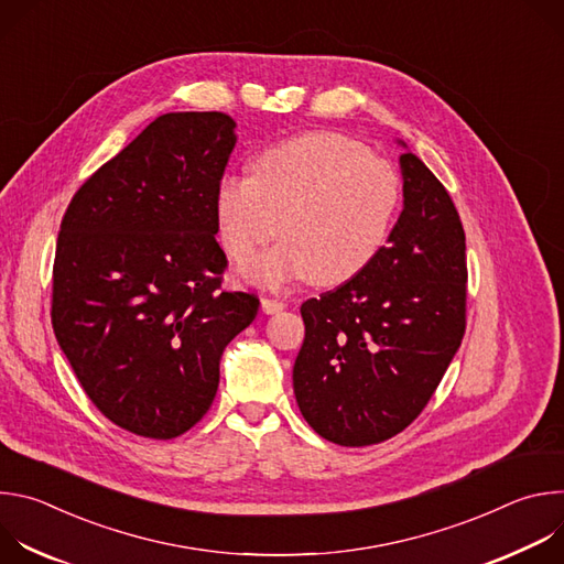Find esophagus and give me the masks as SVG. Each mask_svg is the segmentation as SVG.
Wrapping results in <instances>:
<instances>
[{
	"label": "esophagus",
	"mask_w": 564,
	"mask_h": 564,
	"mask_svg": "<svg viewBox=\"0 0 564 564\" xmlns=\"http://www.w3.org/2000/svg\"><path fill=\"white\" fill-rule=\"evenodd\" d=\"M261 310H263L265 314H279V312H283V310H285V303H283V301H279V299L263 296V299H261Z\"/></svg>",
	"instance_id": "esophagus-1"
}]
</instances>
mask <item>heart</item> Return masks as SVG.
Segmentation results:
<instances>
[{
    "mask_svg": "<svg viewBox=\"0 0 564 564\" xmlns=\"http://www.w3.org/2000/svg\"><path fill=\"white\" fill-rule=\"evenodd\" d=\"M401 181L386 158L341 133L288 138L252 160V178L225 176L214 194L223 250L248 263L279 234L283 243L243 274L259 285L310 279L341 285L386 246Z\"/></svg>",
    "mask_w": 564,
    "mask_h": 564,
    "instance_id": "obj_1",
    "label": "heart"
}]
</instances>
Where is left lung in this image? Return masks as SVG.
I'll return each instance as SVG.
<instances>
[{
    "label": "left lung",
    "mask_w": 564,
    "mask_h": 564,
    "mask_svg": "<svg viewBox=\"0 0 564 564\" xmlns=\"http://www.w3.org/2000/svg\"><path fill=\"white\" fill-rule=\"evenodd\" d=\"M399 165L404 209L388 246L361 274L301 305L296 404L321 437L339 446L379 444L411 426L466 330L459 214L415 153H401Z\"/></svg>",
    "instance_id": "8db88e82"
}]
</instances>
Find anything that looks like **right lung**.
<instances>
[{
  "label": "right lung",
  "mask_w": 564,
  "mask_h": 564,
  "mask_svg": "<svg viewBox=\"0 0 564 564\" xmlns=\"http://www.w3.org/2000/svg\"><path fill=\"white\" fill-rule=\"evenodd\" d=\"M220 111L155 118L70 198L57 236L51 321L96 409L149 440L209 411L225 346L259 296L220 288L214 194L236 144Z\"/></svg>",
  "instance_id": "right-lung-1"
}]
</instances>
